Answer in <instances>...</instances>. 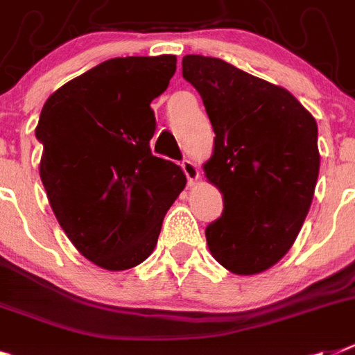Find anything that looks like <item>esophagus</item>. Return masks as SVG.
Wrapping results in <instances>:
<instances>
[{
	"label": "esophagus",
	"mask_w": 355,
	"mask_h": 355,
	"mask_svg": "<svg viewBox=\"0 0 355 355\" xmlns=\"http://www.w3.org/2000/svg\"><path fill=\"white\" fill-rule=\"evenodd\" d=\"M181 168H183L184 175H187V180H189L190 183H194V181L199 178V168L192 159L181 161Z\"/></svg>",
	"instance_id": "1"
}]
</instances>
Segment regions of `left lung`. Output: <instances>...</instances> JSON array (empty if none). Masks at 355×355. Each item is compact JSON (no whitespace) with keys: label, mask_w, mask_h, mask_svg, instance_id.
Segmentation results:
<instances>
[{"label":"left lung","mask_w":355,"mask_h":355,"mask_svg":"<svg viewBox=\"0 0 355 355\" xmlns=\"http://www.w3.org/2000/svg\"><path fill=\"white\" fill-rule=\"evenodd\" d=\"M183 78L203 99L216 134L205 174L225 209L205 230L210 254L234 274H259L290 250L309 214L318 123L288 90L219 58L184 55Z\"/></svg>","instance_id":"8db88e82"}]
</instances>
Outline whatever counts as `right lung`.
Segmentation results:
<instances>
[{
	"label": "right lung",
	"mask_w": 355,
	"mask_h": 355,
	"mask_svg": "<svg viewBox=\"0 0 355 355\" xmlns=\"http://www.w3.org/2000/svg\"><path fill=\"white\" fill-rule=\"evenodd\" d=\"M174 72L171 54L114 58L63 85L41 110L36 137L49 203L74 247L107 270L150 256L187 184L180 166L150 150V103Z\"/></svg>",
	"instance_id": "obj_1"
}]
</instances>
